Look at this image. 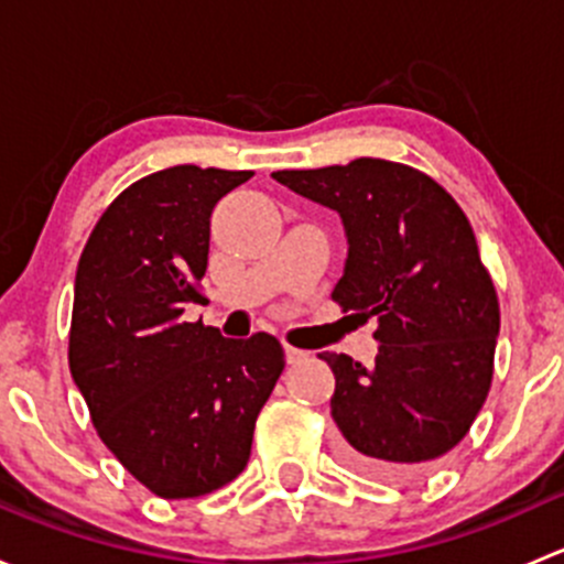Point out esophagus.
Returning <instances> with one entry per match:
<instances>
[{
    "instance_id": "34e87169",
    "label": "esophagus",
    "mask_w": 564,
    "mask_h": 564,
    "mask_svg": "<svg viewBox=\"0 0 564 564\" xmlns=\"http://www.w3.org/2000/svg\"><path fill=\"white\" fill-rule=\"evenodd\" d=\"M305 357H308V351L297 349V346H286V362H292V366H297V362H303Z\"/></svg>"
}]
</instances>
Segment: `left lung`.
Segmentation results:
<instances>
[{"mask_svg":"<svg viewBox=\"0 0 564 564\" xmlns=\"http://www.w3.org/2000/svg\"><path fill=\"white\" fill-rule=\"evenodd\" d=\"M272 176L340 215L349 256L333 300L377 318L373 366L318 355L335 373L340 451L368 475H423L464 440L494 377L499 300L464 209L429 174L379 158Z\"/></svg>","mask_w":564,"mask_h":564,"instance_id":"obj_1","label":"left lung"}]
</instances>
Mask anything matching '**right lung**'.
<instances>
[{
  "mask_svg": "<svg viewBox=\"0 0 564 564\" xmlns=\"http://www.w3.org/2000/svg\"><path fill=\"white\" fill-rule=\"evenodd\" d=\"M253 172L172 166L124 187L76 270L70 373L98 436L163 499H193L246 469L256 417L281 377L267 333L224 338L182 322L207 272L209 215Z\"/></svg>",
  "mask_w": 564,
  "mask_h": 564,
  "instance_id": "obj_1",
  "label": "right lung"
}]
</instances>
